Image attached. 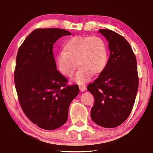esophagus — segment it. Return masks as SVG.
<instances>
[{"label":"esophagus","mask_w":153,"mask_h":153,"mask_svg":"<svg viewBox=\"0 0 153 153\" xmlns=\"http://www.w3.org/2000/svg\"><path fill=\"white\" fill-rule=\"evenodd\" d=\"M79 88L80 91L84 92V91H85V90H86V85H85V84H80L79 86Z\"/></svg>","instance_id":"1"}]
</instances>
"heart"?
Returning <instances> with one entry per match:
<instances>
[{"label":"heart","instance_id":"1","mask_svg":"<svg viewBox=\"0 0 153 153\" xmlns=\"http://www.w3.org/2000/svg\"><path fill=\"white\" fill-rule=\"evenodd\" d=\"M63 50L56 56L59 70L65 76L71 77L79 65L75 78L78 83L87 82L92 73H102L107 65V45L98 36H74L66 41Z\"/></svg>","mask_w":153,"mask_h":153}]
</instances>
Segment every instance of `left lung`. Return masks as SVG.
<instances>
[{
	"instance_id": "obj_1",
	"label": "left lung",
	"mask_w": 153,
	"mask_h": 153,
	"mask_svg": "<svg viewBox=\"0 0 153 153\" xmlns=\"http://www.w3.org/2000/svg\"><path fill=\"white\" fill-rule=\"evenodd\" d=\"M107 38L110 56L105 70L87 90L94 98L90 116L97 125L117 127L131 113L138 89L136 56L123 36L107 29L99 30Z\"/></svg>"
}]
</instances>
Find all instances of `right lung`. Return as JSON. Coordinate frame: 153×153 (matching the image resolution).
<instances>
[{"label":"right lung","mask_w":153,"mask_h":153,"mask_svg":"<svg viewBox=\"0 0 153 153\" xmlns=\"http://www.w3.org/2000/svg\"><path fill=\"white\" fill-rule=\"evenodd\" d=\"M71 33L59 28H40L25 38L18 50L14 80L25 115L39 128L53 130L66 122L69 107L79 93L77 84L57 69L53 45Z\"/></svg>","instance_id":"1"}]
</instances>
